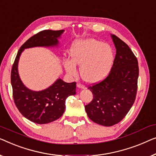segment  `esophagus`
Instances as JSON below:
<instances>
[{"label":"esophagus","mask_w":156,"mask_h":156,"mask_svg":"<svg viewBox=\"0 0 156 156\" xmlns=\"http://www.w3.org/2000/svg\"><path fill=\"white\" fill-rule=\"evenodd\" d=\"M76 86H77V87H78L80 89H85V86L82 84V83H77V84H76Z\"/></svg>","instance_id":"obj_1"}]
</instances>
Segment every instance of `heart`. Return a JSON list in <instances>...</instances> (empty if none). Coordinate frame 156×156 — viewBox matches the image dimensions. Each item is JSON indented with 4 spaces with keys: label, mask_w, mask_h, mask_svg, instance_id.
<instances>
[{
    "label": "heart",
    "mask_w": 156,
    "mask_h": 156,
    "mask_svg": "<svg viewBox=\"0 0 156 156\" xmlns=\"http://www.w3.org/2000/svg\"><path fill=\"white\" fill-rule=\"evenodd\" d=\"M71 60L65 62L69 74L76 73L75 65H80V75L85 82L97 83L103 80L111 69L114 52L109 44L94 39L78 40L70 51Z\"/></svg>",
    "instance_id": "b5f03b06"
}]
</instances>
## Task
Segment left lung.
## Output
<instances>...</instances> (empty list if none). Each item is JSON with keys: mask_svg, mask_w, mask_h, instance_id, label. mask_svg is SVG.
Masks as SVG:
<instances>
[{"mask_svg": "<svg viewBox=\"0 0 156 156\" xmlns=\"http://www.w3.org/2000/svg\"><path fill=\"white\" fill-rule=\"evenodd\" d=\"M116 55L109 74L102 82L89 87L93 100L85 105L89 119L110 127L119 122L134 103L139 77L138 61L123 41L111 34Z\"/></svg>", "mask_w": 156, "mask_h": 156, "instance_id": "obj_1", "label": "left lung"}]
</instances>
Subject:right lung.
<instances>
[{
  "mask_svg": "<svg viewBox=\"0 0 156 156\" xmlns=\"http://www.w3.org/2000/svg\"><path fill=\"white\" fill-rule=\"evenodd\" d=\"M65 30H44L27 41L18 51L11 71L14 102L22 115L37 124H48L59 119L65 110V100L76 94V82L67 83L59 78L42 91L28 89L20 80L18 62L24 49L33 47L58 46V39Z\"/></svg>",
  "mask_w": 156,
  "mask_h": 156,
  "instance_id": "1",
  "label": "right lung"
}]
</instances>
